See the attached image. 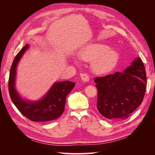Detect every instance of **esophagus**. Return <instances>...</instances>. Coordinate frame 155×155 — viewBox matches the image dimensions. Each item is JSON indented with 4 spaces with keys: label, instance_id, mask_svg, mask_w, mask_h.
<instances>
[{
    "label": "esophagus",
    "instance_id": "esophagus-1",
    "mask_svg": "<svg viewBox=\"0 0 155 155\" xmlns=\"http://www.w3.org/2000/svg\"><path fill=\"white\" fill-rule=\"evenodd\" d=\"M81 78L83 81L87 82L89 80V76L87 74H83L81 75Z\"/></svg>",
    "mask_w": 155,
    "mask_h": 155
}]
</instances>
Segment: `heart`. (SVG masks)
<instances>
[{
	"label": "heart",
	"instance_id": "heart-1",
	"mask_svg": "<svg viewBox=\"0 0 155 155\" xmlns=\"http://www.w3.org/2000/svg\"><path fill=\"white\" fill-rule=\"evenodd\" d=\"M80 58L87 62H92V70L96 74L109 73L116 66L119 56L109 46L100 44L87 46L80 53Z\"/></svg>",
	"mask_w": 155,
	"mask_h": 155
}]
</instances>
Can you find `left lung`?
Here are the masks:
<instances>
[{"mask_svg": "<svg viewBox=\"0 0 155 155\" xmlns=\"http://www.w3.org/2000/svg\"><path fill=\"white\" fill-rule=\"evenodd\" d=\"M94 82L100 113L110 120L127 118L141 105L147 88L142 60L138 58L124 72L97 77Z\"/></svg>", "mask_w": 155, "mask_h": 155, "instance_id": "8db88e82", "label": "left lung"}]
</instances>
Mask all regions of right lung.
Returning <instances> with one entry per match:
<instances>
[{
  "label": "right lung",
  "instance_id": "right-lung-1",
  "mask_svg": "<svg viewBox=\"0 0 155 155\" xmlns=\"http://www.w3.org/2000/svg\"><path fill=\"white\" fill-rule=\"evenodd\" d=\"M28 48L26 45L18 52L12 64L8 80V89L13 103L17 109L32 121H48L58 118L64 110L66 97L75 86L69 81L55 83L43 99L35 102L22 100L15 88L16 67L18 62Z\"/></svg>",
  "mask_w": 155,
  "mask_h": 155
}]
</instances>
